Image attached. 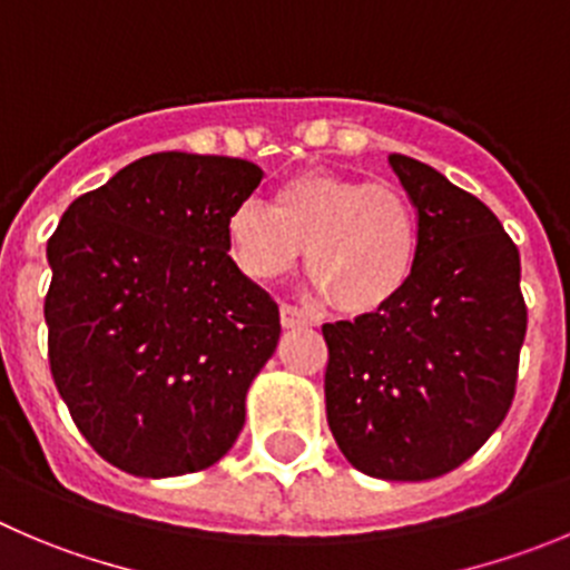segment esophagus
Masks as SVG:
<instances>
[{"mask_svg":"<svg viewBox=\"0 0 570 570\" xmlns=\"http://www.w3.org/2000/svg\"><path fill=\"white\" fill-rule=\"evenodd\" d=\"M279 322L282 327H305V324H316L313 313H307L305 307H296V305H282L279 307Z\"/></svg>","mask_w":570,"mask_h":570,"instance_id":"esophagus-1","label":"esophagus"}]
</instances>
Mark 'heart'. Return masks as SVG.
<instances>
[{"label":"heart","instance_id":"1","mask_svg":"<svg viewBox=\"0 0 570 570\" xmlns=\"http://www.w3.org/2000/svg\"><path fill=\"white\" fill-rule=\"evenodd\" d=\"M226 237L254 282L294 271L307 248V274L344 313H375L397 299L420 254V224L400 189L330 173L282 181L271 204L237 200Z\"/></svg>","mask_w":570,"mask_h":570}]
</instances>
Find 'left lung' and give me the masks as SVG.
Here are the masks:
<instances>
[{
	"instance_id": "left-lung-1",
	"label": "left lung",
	"mask_w": 570,
	"mask_h": 570,
	"mask_svg": "<svg viewBox=\"0 0 570 570\" xmlns=\"http://www.w3.org/2000/svg\"><path fill=\"white\" fill-rule=\"evenodd\" d=\"M389 165L416 209V268L386 307L324 324V397L352 468L428 481L468 462L512 405L525 338L520 254L475 195L411 156Z\"/></svg>"
}]
</instances>
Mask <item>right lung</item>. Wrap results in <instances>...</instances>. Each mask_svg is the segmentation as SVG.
Returning a JSON list of instances; mask_svg holds the SVG:
<instances>
[{
	"label": "right lung",
	"mask_w": 570,
	"mask_h": 570,
	"mask_svg": "<svg viewBox=\"0 0 570 570\" xmlns=\"http://www.w3.org/2000/svg\"><path fill=\"white\" fill-rule=\"evenodd\" d=\"M246 159L150 154L69 204L47 243L58 394L114 468L167 479L218 462L279 341V307L229 257L257 189Z\"/></svg>",
	"instance_id": "1"
}]
</instances>
